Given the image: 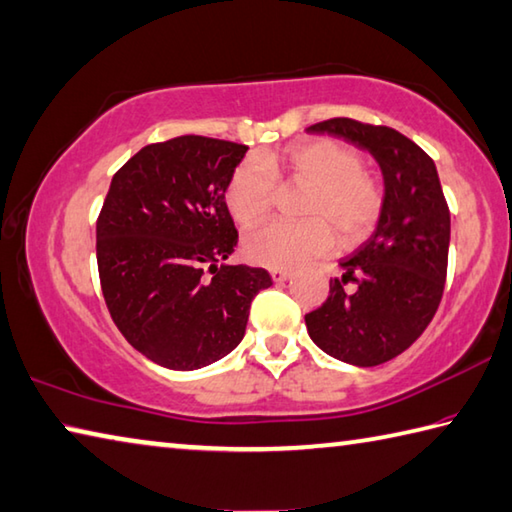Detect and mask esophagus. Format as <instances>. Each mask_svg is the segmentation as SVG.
<instances>
[{"label": "esophagus", "mask_w": 512, "mask_h": 512, "mask_svg": "<svg viewBox=\"0 0 512 512\" xmlns=\"http://www.w3.org/2000/svg\"><path fill=\"white\" fill-rule=\"evenodd\" d=\"M271 277H273V282H286L288 277H291V271H284V268H273Z\"/></svg>", "instance_id": "34e87169"}]
</instances>
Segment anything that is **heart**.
<instances>
[{
	"label": "heart",
	"instance_id": "obj_1",
	"mask_svg": "<svg viewBox=\"0 0 512 512\" xmlns=\"http://www.w3.org/2000/svg\"><path fill=\"white\" fill-rule=\"evenodd\" d=\"M277 183L306 188L304 221H268L246 232L244 255L266 268H293L327 255L336 244H356L376 226L383 190L362 172L360 156L336 141H304L282 152H262L232 172L226 206L239 226H253L273 208Z\"/></svg>",
	"mask_w": 512,
	"mask_h": 512
}]
</instances>
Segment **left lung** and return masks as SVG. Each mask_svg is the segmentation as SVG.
Returning a JSON list of instances; mask_svg holds the SVG:
<instances>
[{"instance_id":"8db88e82","label":"left lung","mask_w":512,"mask_h":512,"mask_svg":"<svg viewBox=\"0 0 512 512\" xmlns=\"http://www.w3.org/2000/svg\"><path fill=\"white\" fill-rule=\"evenodd\" d=\"M371 154L383 174V210L371 237L340 259L320 309L304 315L311 340L347 365L376 367L421 336L439 309L450 210L434 161L392 127L331 118L306 127Z\"/></svg>"}]
</instances>
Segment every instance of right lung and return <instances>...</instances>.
I'll list each match as a JSON object with an SVG mask.
<instances>
[{"mask_svg":"<svg viewBox=\"0 0 512 512\" xmlns=\"http://www.w3.org/2000/svg\"><path fill=\"white\" fill-rule=\"evenodd\" d=\"M246 152L179 136L143 147L111 179L96 224L102 295L129 345L156 365L194 371L228 356L253 297L273 284L264 268L226 264L239 237L226 185Z\"/></svg>","mask_w":512,"mask_h":512,"instance_id":"add662e5","label":"right lung"}]
</instances>
